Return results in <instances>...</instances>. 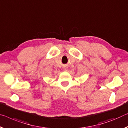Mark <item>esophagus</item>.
Here are the masks:
<instances>
[{
    "mask_svg": "<svg viewBox=\"0 0 128 128\" xmlns=\"http://www.w3.org/2000/svg\"><path fill=\"white\" fill-rule=\"evenodd\" d=\"M64 70H65V71H66V69H64Z\"/></svg>",
    "mask_w": 128,
    "mask_h": 128,
    "instance_id": "obj_1",
    "label": "esophagus"
}]
</instances>
